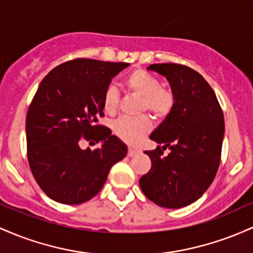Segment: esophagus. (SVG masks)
<instances>
[{
  "label": "esophagus",
  "mask_w": 253,
  "mask_h": 253,
  "mask_svg": "<svg viewBox=\"0 0 253 253\" xmlns=\"http://www.w3.org/2000/svg\"><path fill=\"white\" fill-rule=\"evenodd\" d=\"M137 153H138V150L135 148H129V150H127V155H129V157H135Z\"/></svg>",
  "instance_id": "34e87169"
}]
</instances>
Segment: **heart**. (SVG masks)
<instances>
[{
    "label": "heart",
    "mask_w": 253,
    "mask_h": 253,
    "mask_svg": "<svg viewBox=\"0 0 253 253\" xmlns=\"http://www.w3.org/2000/svg\"><path fill=\"white\" fill-rule=\"evenodd\" d=\"M126 88L142 98L141 110H147L154 117L164 118L171 112L174 105L172 90L163 88L160 81L144 70H134L127 75ZM119 95L117 89L111 86L104 94V110L109 115L117 112ZM152 127V122L147 116L137 118H121L115 123V132L119 138L127 143H137Z\"/></svg>",
    "instance_id": "heart-1"
}]
</instances>
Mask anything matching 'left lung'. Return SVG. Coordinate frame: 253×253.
I'll return each instance as SVG.
<instances>
[{
  "label": "left lung",
  "mask_w": 253,
  "mask_h": 253,
  "mask_svg": "<svg viewBox=\"0 0 253 253\" xmlns=\"http://www.w3.org/2000/svg\"><path fill=\"white\" fill-rule=\"evenodd\" d=\"M148 70L165 76L174 105L149 136L160 147L147 150L152 169L140 186L152 202L177 209L194 203L211 186L221 159L225 121L216 95L201 74L186 65L150 64Z\"/></svg>",
  "instance_id": "obj_1"
}]
</instances>
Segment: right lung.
<instances>
[{
	"label": "right lung",
	"mask_w": 253,
	"mask_h": 253,
	"mask_svg": "<svg viewBox=\"0 0 253 253\" xmlns=\"http://www.w3.org/2000/svg\"><path fill=\"white\" fill-rule=\"evenodd\" d=\"M129 67L96 59L62 63L42 79L26 117L27 159L33 177L51 200L81 204L103 189L111 167L126 157V144L96 124L104 94ZM86 139L102 146L82 150Z\"/></svg>",
	"instance_id": "add662e5"
}]
</instances>
